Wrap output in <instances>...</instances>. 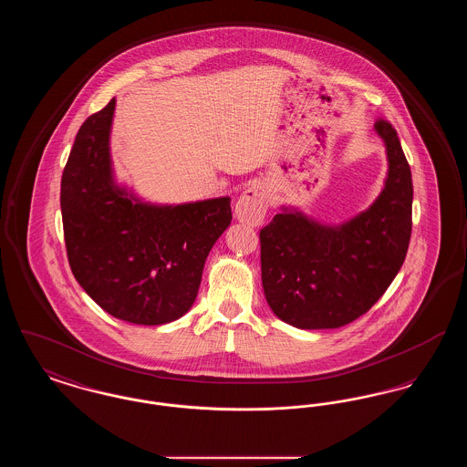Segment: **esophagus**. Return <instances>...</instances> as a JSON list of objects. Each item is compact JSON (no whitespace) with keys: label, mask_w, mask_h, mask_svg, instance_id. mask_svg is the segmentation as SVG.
<instances>
[{"label":"esophagus","mask_w":467,"mask_h":467,"mask_svg":"<svg viewBox=\"0 0 467 467\" xmlns=\"http://www.w3.org/2000/svg\"><path fill=\"white\" fill-rule=\"evenodd\" d=\"M266 187L261 183H252L244 191V194L236 201V219L240 223H248V225H259L263 223L267 210Z\"/></svg>","instance_id":"obj_1"}]
</instances>
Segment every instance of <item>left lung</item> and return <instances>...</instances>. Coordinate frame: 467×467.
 Masks as SVG:
<instances>
[{"mask_svg": "<svg viewBox=\"0 0 467 467\" xmlns=\"http://www.w3.org/2000/svg\"><path fill=\"white\" fill-rule=\"evenodd\" d=\"M389 175L377 201L341 225H322L297 210L276 213L261 229L267 305L299 329L354 322L389 289L411 238L413 183L394 126L378 119Z\"/></svg>", "mask_w": 467, "mask_h": 467, "instance_id": "8db88e82", "label": "left lung"}]
</instances>
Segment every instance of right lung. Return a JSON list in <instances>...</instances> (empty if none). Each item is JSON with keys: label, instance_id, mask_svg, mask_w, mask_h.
<instances>
[{"label": "right lung", "instance_id": "obj_1", "mask_svg": "<svg viewBox=\"0 0 467 467\" xmlns=\"http://www.w3.org/2000/svg\"><path fill=\"white\" fill-rule=\"evenodd\" d=\"M115 98L80 126L61 178L73 276L115 318L161 326L191 310L204 261L231 223V200L157 206L113 182Z\"/></svg>", "mask_w": 467, "mask_h": 467}]
</instances>
